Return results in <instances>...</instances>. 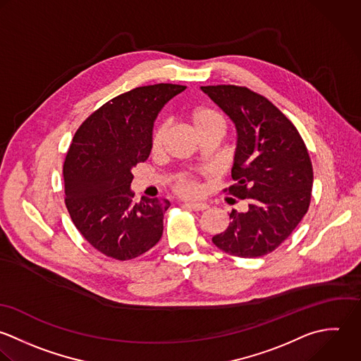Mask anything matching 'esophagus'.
<instances>
[{"instance_id":"1","label":"esophagus","mask_w":361,"mask_h":361,"mask_svg":"<svg viewBox=\"0 0 361 361\" xmlns=\"http://www.w3.org/2000/svg\"><path fill=\"white\" fill-rule=\"evenodd\" d=\"M185 208L188 209H192V211H205L208 209V205L204 204V202H194V201H188L184 204Z\"/></svg>"}]
</instances>
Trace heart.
Returning a JSON list of instances; mask_svg holds the SVG:
<instances>
[{
  "instance_id": "heart-1",
  "label": "heart",
  "mask_w": 361,
  "mask_h": 361,
  "mask_svg": "<svg viewBox=\"0 0 361 361\" xmlns=\"http://www.w3.org/2000/svg\"><path fill=\"white\" fill-rule=\"evenodd\" d=\"M190 121L195 132L202 136L207 133H219L224 136L226 130V122L224 116L208 106H198L190 112ZM169 126L167 123H160L152 135V150L159 152L164 143ZM176 190L181 195H195L200 191L198 184L188 177H178L176 180Z\"/></svg>"
}]
</instances>
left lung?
I'll list each match as a JSON object with an SVG mask.
<instances>
[{
    "label": "left lung",
    "mask_w": 361,
    "mask_h": 361,
    "mask_svg": "<svg viewBox=\"0 0 361 361\" xmlns=\"http://www.w3.org/2000/svg\"><path fill=\"white\" fill-rule=\"evenodd\" d=\"M201 90L235 123V184L225 191L247 202L243 212L232 209L229 226L212 242L238 257L269 255L310 208L314 171L307 146L293 122L263 95L238 85Z\"/></svg>",
    "instance_id": "left-lung-1"
}]
</instances>
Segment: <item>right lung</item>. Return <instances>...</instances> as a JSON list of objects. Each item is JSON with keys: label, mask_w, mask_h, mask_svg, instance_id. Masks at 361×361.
<instances>
[{"label": "right lung", "mask_w": 361, "mask_h": 361, "mask_svg": "<svg viewBox=\"0 0 361 361\" xmlns=\"http://www.w3.org/2000/svg\"><path fill=\"white\" fill-rule=\"evenodd\" d=\"M187 87L154 84L123 92L77 129L63 166L66 207L82 238L102 255L130 260L163 235L167 200L133 202L132 169L147 160L154 121Z\"/></svg>", "instance_id": "add662e5"}]
</instances>
